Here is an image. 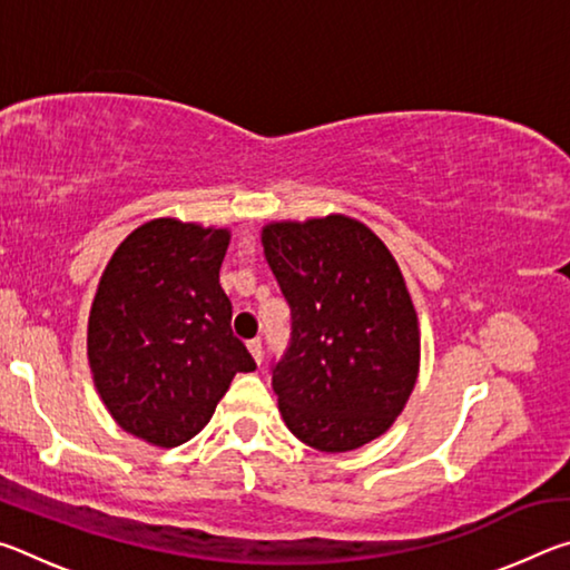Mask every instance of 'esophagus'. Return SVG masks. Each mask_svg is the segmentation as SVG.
<instances>
[{
    "instance_id": "esophagus-1",
    "label": "esophagus",
    "mask_w": 570,
    "mask_h": 570,
    "mask_svg": "<svg viewBox=\"0 0 570 570\" xmlns=\"http://www.w3.org/2000/svg\"><path fill=\"white\" fill-rule=\"evenodd\" d=\"M246 346H248L250 356H254V360H256V364H262V356H264V350H262V340H250Z\"/></svg>"
}]
</instances>
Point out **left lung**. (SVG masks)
Here are the masks:
<instances>
[{"mask_svg": "<svg viewBox=\"0 0 570 570\" xmlns=\"http://www.w3.org/2000/svg\"><path fill=\"white\" fill-rule=\"evenodd\" d=\"M264 256L292 306V344L274 366L286 428L320 452L377 440L420 372V324L397 262L362 220H272Z\"/></svg>", "mask_w": 570, "mask_h": 570, "instance_id": "left-lung-1", "label": "left lung"}]
</instances>
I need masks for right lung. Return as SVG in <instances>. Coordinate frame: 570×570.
<instances>
[{
  "mask_svg": "<svg viewBox=\"0 0 570 570\" xmlns=\"http://www.w3.org/2000/svg\"><path fill=\"white\" fill-rule=\"evenodd\" d=\"M230 230L153 218L125 236L100 276L88 362L105 410L156 448L196 438L236 372H254L218 284Z\"/></svg>",
  "mask_w": 570,
  "mask_h": 570,
  "instance_id": "add662e5",
  "label": "right lung"
}]
</instances>
